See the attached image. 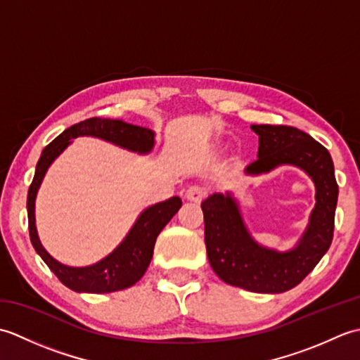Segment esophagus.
Wrapping results in <instances>:
<instances>
[{
    "instance_id": "34e87169",
    "label": "esophagus",
    "mask_w": 360,
    "mask_h": 360,
    "mask_svg": "<svg viewBox=\"0 0 360 360\" xmlns=\"http://www.w3.org/2000/svg\"><path fill=\"white\" fill-rule=\"evenodd\" d=\"M205 196V188L201 186H190L186 192V198L192 202H200Z\"/></svg>"
}]
</instances>
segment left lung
Listing matches in <instances>:
<instances>
[{"mask_svg":"<svg viewBox=\"0 0 360 360\" xmlns=\"http://www.w3.org/2000/svg\"><path fill=\"white\" fill-rule=\"evenodd\" d=\"M258 136L257 160L244 168L249 176L271 173L281 165L300 168L316 187V205L308 226L289 250L255 241L231 192L213 193L201 204L205 248L212 269L227 285L250 292L280 294L297 286L330 249L339 187L328 150L307 133L285 125H252Z\"/></svg>","mask_w":360,"mask_h":360,"instance_id":"obj_1","label":"left lung"}]
</instances>
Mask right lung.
<instances>
[{
	"label": "right lung",
	"mask_w": 360,
	"mask_h": 360,
	"mask_svg": "<svg viewBox=\"0 0 360 360\" xmlns=\"http://www.w3.org/2000/svg\"><path fill=\"white\" fill-rule=\"evenodd\" d=\"M82 136L97 137L120 148L137 153V155H148L155 147V131L150 128L127 124L117 119H101L91 117L70 127L57 136L48 147L41 151L38 159L35 176L27 192V219L29 235L37 254L49 266V269L57 275V278L75 292L88 294H106L114 290H122L136 285L147 267L150 266L153 249L160 231L168 224L176 212L181 209L182 201L179 196L158 202L145 209L129 232L119 246L111 254L102 258L101 262L89 266L74 267L57 262L38 238L35 226V200L38 188L51 164L72 143V139Z\"/></svg>",
	"instance_id": "add662e5"
}]
</instances>
